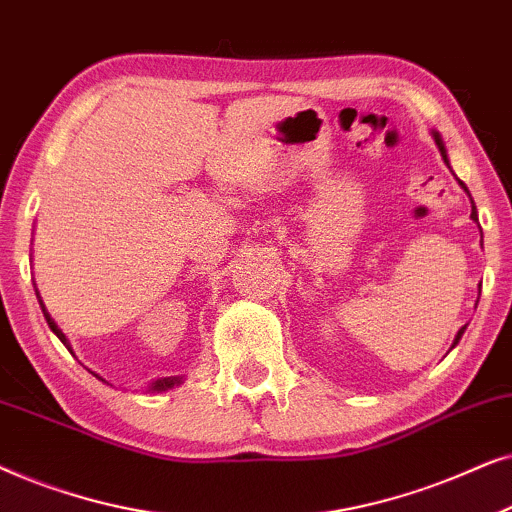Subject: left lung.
<instances>
[{
    "label": "left lung",
    "mask_w": 512,
    "mask_h": 512,
    "mask_svg": "<svg viewBox=\"0 0 512 512\" xmlns=\"http://www.w3.org/2000/svg\"><path fill=\"white\" fill-rule=\"evenodd\" d=\"M433 139H436V144H438V151H440V156H443V160H445V163H447V167H450V160H447V151H445V144H443V139H440V135H438V132H433ZM459 186L461 188H464V191L468 193V188H466V184H464V181H459ZM473 202V200H471ZM471 219L473 221H478V212H475V205H473V209H471ZM464 331H466V326L464 328H459V333H457V338H454V345H457V342L461 340V335H464ZM452 345V347H454Z\"/></svg>",
    "instance_id": "obj_1"
}]
</instances>
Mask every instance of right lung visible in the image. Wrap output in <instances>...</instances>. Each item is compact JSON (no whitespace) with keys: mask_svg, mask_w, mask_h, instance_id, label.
Wrapping results in <instances>:
<instances>
[{"mask_svg":"<svg viewBox=\"0 0 512 512\" xmlns=\"http://www.w3.org/2000/svg\"><path fill=\"white\" fill-rule=\"evenodd\" d=\"M39 305H41V310H44V317H46V321H48V326H51V331L58 335V338L62 340V345H67V349H69V342H67V338H65V333L60 331L58 328V324H55V321L51 319V314L46 312V307H44V303H41V298H39ZM97 380H102L100 375L97 373H93ZM104 382V380H102ZM177 384H181V377H160V380H156V382H151V387H149V391H167V389H172V387H177Z\"/></svg>","mask_w":512,"mask_h":512,"instance_id":"right-lung-1","label":"right lung"}]
</instances>
